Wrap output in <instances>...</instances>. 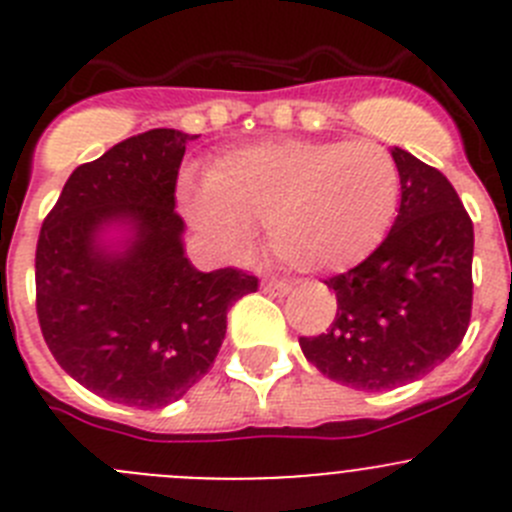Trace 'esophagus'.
Returning a JSON list of instances; mask_svg holds the SVG:
<instances>
[{"instance_id": "esophagus-1", "label": "esophagus", "mask_w": 512, "mask_h": 512, "mask_svg": "<svg viewBox=\"0 0 512 512\" xmlns=\"http://www.w3.org/2000/svg\"><path fill=\"white\" fill-rule=\"evenodd\" d=\"M264 292L266 294H274V297H284V294L292 292V287H289L287 281L269 279V281H264Z\"/></svg>"}]
</instances>
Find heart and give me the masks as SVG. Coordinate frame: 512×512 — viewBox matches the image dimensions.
I'll list each match as a JSON object with an SVG mask.
<instances>
[{"mask_svg":"<svg viewBox=\"0 0 512 512\" xmlns=\"http://www.w3.org/2000/svg\"><path fill=\"white\" fill-rule=\"evenodd\" d=\"M398 192L396 159L381 144L279 139L218 159L190 215L225 253L246 251L253 225L266 223L276 259L335 274L381 246Z\"/></svg>","mask_w":512,"mask_h":512,"instance_id":"heart-1","label":"heart"}]
</instances>
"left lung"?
<instances>
[{"label": "left lung", "mask_w": 512, "mask_h": 512, "mask_svg": "<svg viewBox=\"0 0 512 512\" xmlns=\"http://www.w3.org/2000/svg\"><path fill=\"white\" fill-rule=\"evenodd\" d=\"M401 208L386 241L355 269L327 279L330 330L299 337L314 368L342 386L411 383L459 348L472 314L475 231L452 182L406 149H391Z\"/></svg>", "instance_id": "left-lung-1"}]
</instances>
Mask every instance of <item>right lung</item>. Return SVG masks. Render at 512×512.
<instances>
[{
    "label": "right lung",
    "mask_w": 512,
    "mask_h": 512,
    "mask_svg": "<svg viewBox=\"0 0 512 512\" xmlns=\"http://www.w3.org/2000/svg\"><path fill=\"white\" fill-rule=\"evenodd\" d=\"M192 134L152 129L75 167L35 251L37 320L50 353L106 401L162 409L213 365L228 309L259 289L241 269L185 256L175 187ZM119 227L122 238H102Z\"/></svg>",
    "instance_id": "obj_1"
}]
</instances>
